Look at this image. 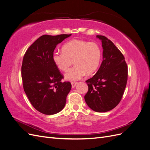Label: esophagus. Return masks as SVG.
<instances>
[{
	"instance_id": "34e87169",
	"label": "esophagus",
	"mask_w": 150,
	"mask_h": 150,
	"mask_svg": "<svg viewBox=\"0 0 150 150\" xmlns=\"http://www.w3.org/2000/svg\"><path fill=\"white\" fill-rule=\"evenodd\" d=\"M78 84V83L77 82H71V85H72V88H74L75 86H76V84Z\"/></svg>"
}]
</instances>
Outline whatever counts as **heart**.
<instances>
[{"label":"heart","instance_id":"heart-1","mask_svg":"<svg viewBox=\"0 0 150 150\" xmlns=\"http://www.w3.org/2000/svg\"><path fill=\"white\" fill-rule=\"evenodd\" d=\"M62 51L52 54V61L60 70L66 72L72 64L74 66L65 74L68 81H76L86 74H92L100 65L102 52L96 42L73 39L63 45Z\"/></svg>","mask_w":150,"mask_h":150}]
</instances>
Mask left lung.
<instances>
[{
    "mask_svg": "<svg viewBox=\"0 0 150 150\" xmlns=\"http://www.w3.org/2000/svg\"><path fill=\"white\" fill-rule=\"evenodd\" d=\"M103 49L100 67L86 81L88 91L84 96L88 106L94 111L107 112L120 102L128 80V66L124 56L105 36L96 35Z\"/></svg>",
    "mask_w": 150,
    "mask_h": 150,
    "instance_id": "8db88e82",
    "label": "left lung"
}]
</instances>
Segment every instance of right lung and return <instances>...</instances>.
<instances>
[{
    "label": "right lung",
    "mask_w": 150,
    "mask_h": 150,
    "mask_svg": "<svg viewBox=\"0 0 150 150\" xmlns=\"http://www.w3.org/2000/svg\"><path fill=\"white\" fill-rule=\"evenodd\" d=\"M71 35H43L24 56L21 67L24 90L32 105L42 114H56L65 106L71 84L61 82L63 76L52 61V54L57 45Z\"/></svg>",
    "instance_id": "1"
}]
</instances>
